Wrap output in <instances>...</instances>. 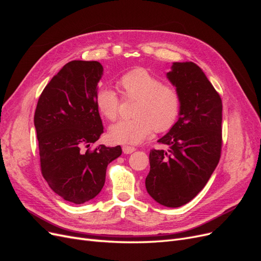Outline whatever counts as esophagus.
<instances>
[{"mask_svg": "<svg viewBox=\"0 0 261 261\" xmlns=\"http://www.w3.org/2000/svg\"><path fill=\"white\" fill-rule=\"evenodd\" d=\"M123 152L124 153H126V154H129V153H132V152H134L135 151V147H132V146H123Z\"/></svg>", "mask_w": 261, "mask_h": 261, "instance_id": "34e87169", "label": "esophagus"}]
</instances>
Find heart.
<instances>
[{
  "label": "heart",
  "instance_id": "1",
  "mask_svg": "<svg viewBox=\"0 0 261 261\" xmlns=\"http://www.w3.org/2000/svg\"><path fill=\"white\" fill-rule=\"evenodd\" d=\"M117 87L124 99H135L132 118L113 124L109 136L117 144H138L153 130H170L178 120L181 99L174 86L164 84L144 67L133 68L118 78ZM96 107L102 116L114 121L120 113L121 99L108 87L96 92Z\"/></svg>",
  "mask_w": 261,
  "mask_h": 261
}]
</instances>
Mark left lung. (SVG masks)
Segmentation results:
<instances>
[{
  "mask_svg": "<svg viewBox=\"0 0 261 261\" xmlns=\"http://www.w3.org/2000/svg\"><path fill=\"white\" fill-rule=\"evenodd\" d=\"M180 94L178 121L152 149L146 188L165 207L191 201L206 186L222 149V100L201 68L193 62L173 63L167 74Z\"/></svg>",
  "mask_w": 261,
  "mask_h": 261,
  "instance_id": "left-lung-1",
  "label": "left lung"
}]
</instances>
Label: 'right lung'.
I'll return each instance as SVG.
<instances>
[{
  "instance_id": "add662e5",
  "label": "right lung",
  "mask_w": 261,
  "mask_h": 261,
  "mask_svg": "<svg viewBox=\"0 0 261 261\" xmlns=\"http://www.w3.org/2000/svg\"><path fill=\"white\" fill-rule=\"evenodd\" d=\"M102 72L97 61L67 63L45 86L34 117L42 176L76 204L101 192L108 164L122 154L121 146L90 149L103 133L94 102Z\"/></svg>"
}]
</instances>
